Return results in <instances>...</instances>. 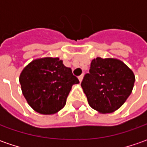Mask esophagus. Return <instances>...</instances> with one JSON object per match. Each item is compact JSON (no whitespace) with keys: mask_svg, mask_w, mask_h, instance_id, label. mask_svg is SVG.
I'll return each mask as SVG.
<instances>
[{"mask_svg":"<svg viewBox=\"0 0 147 147\" xmlns=\"http://www.w3.org/2000/svg\"><path fill=\"white\" fill-rule=\"evenodd\" d=\"M82 79H83V75H80V76L78 77V80H79V82H81L82 81Z\"/></svg>","mask_w":147,"mask_h":147,"instance_id":"obj_1","label":"esophagus"}]
</instances>
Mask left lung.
Here are the masks:
<instances>
[{
	"mask_svg": "<svg viewBox=\"0 0 147 147\" xmlns=\"http://www.w3.org/2000/svg\"><path fill=\"white\" fill-rule=\"evenodd\" d=\"M135 82L133 72L121 60L97 57L92 60L81 83L89 105L99 113H112L126 101Z\"/></svg>",
	"mask_w": 147,
	"mask_h": 147,
	"instance_id": "obj_1",
	"label": "left lung"
}]
</instances>
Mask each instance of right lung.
<instances>
[{
    "instance_id": "obj_1",
    "label": "right lung",
    "mask_w": 147,
    "mask_h": 147,
    "mask_svg": "<svg viewBox=\"0 0 147 147\" xmlns=\"http://www.w3.org/2000/svg\"><path fill=\"white\" fill-rule=\"evenodd\" d=\"M23 95L35 111L42 115L57 113L66 104V99L78 78L59 58L46 57L32 60L20 74Z\"/></svg>"
}]
</instances>
